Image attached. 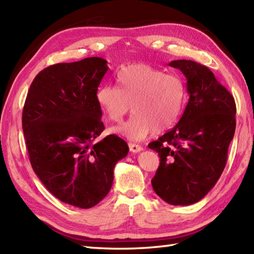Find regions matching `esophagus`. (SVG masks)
I'll list each match as a JSON object with an SVG mask.
<instances>
[{
    "label": "esophagus",
    "mask_w": 254,
    "mask_h": 254,
    "mask_svg": "<svg viewBox=\"0 0 254 254\" xmlns=\"http://www.w3.org/2000/svg\"><path fill=\"white\" fill-rule=\"evenodd\" d=\"M128 147H130V150L132 153H139L141 150H143V147L141 146V145H137V144L130 143L128 144Z\"/></svg>",
    "instance_id": "1"
}]
</instances>
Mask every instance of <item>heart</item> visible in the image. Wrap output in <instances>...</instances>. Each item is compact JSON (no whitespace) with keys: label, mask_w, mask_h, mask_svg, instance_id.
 Returning a JSON list of instances; mask_svg holds the SVG:
<instances>
[{"label":"heart","mask_w":254,"mask_h":254,"mask_svg":"<svg viewBox=\"0 0 254 254\" xmlns=\"http://www.w3.org/2000/svg\"><path fill=\"white\" fill-rule=\"evenodd\" d=\"M118 87L104 84L97 89L96 100L110 121L119 122L130 110L127 122L111 132L131 141H142L156 131L172 127L186 105L187 88L175 74H165L147 64H132L117 73Z\"/></svg>","instance_id":"1"}]
</instances>
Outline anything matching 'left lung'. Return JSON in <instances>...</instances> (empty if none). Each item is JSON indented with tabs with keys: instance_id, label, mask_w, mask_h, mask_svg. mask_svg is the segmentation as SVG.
<instances>
[{
	"instance_id": "obj_1",
	"label": "left lung",
	"mask_w": 254,
	"mask_h": 254,
	"mask_svg": "<svg viewBox=\"0 0 254 254\" xmlns=\"http://www.w3.org/2000/svg\"><path fill=\"white\" fill-rule=\"evenodd\" d=\"M169 65L186 76L189 101L176 127L148 144L160 157L152 186L168 204L190 205L206 195L224 171L236 104L208 67L191 60Z\"/></svg>"
}]
</instances>
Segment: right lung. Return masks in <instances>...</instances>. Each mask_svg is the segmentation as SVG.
Returning a JSON list of instances; mask_svg holds the SVG:
<instances>
[{
	"label": "right lung",
	"mask_w": 254,
	"mask_h": 254,
	"mask_svg": "<svg viewBox=\"0 0 254 254\" xmlns=\"http://www.w3.org/2000/svg\"><path fill=\"white\" fill-rule=\"evenodd\" d=\"M108 67L86 58L45 68L32 80L23 110V131L32 169L57 198L79 208L98 204L110 191L113 169L128 153L105 130L96 93Z\"/></svg>",
	"instance_id": "add662e5"
}]
</instances>
